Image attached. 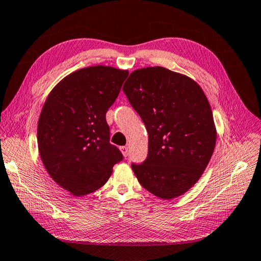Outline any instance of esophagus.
I'll return each instance as SVG.
<instances>
[{
    "instance_id": "34e87169",
    "label": "esophagus",
    "mask_w": 261,
    "mask_h": 261,
    "mask_svg": "<svg viewBox=\"0 0 261 261\" xmlns=\"http://www.w3.org/2000/svg\"><path fill=\"white\" fill-rule=\"evenodd\" d=\"M120 150H121V152H122V154L124 155V156H126L128 155V153H129V149H128V147H120Z\"/></svg>"
}]
</instances>
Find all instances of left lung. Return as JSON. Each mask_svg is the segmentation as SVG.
<instances>
[{
  "instance_id": "8db88e82",
  "label": "left lung",
  "mask_w": 261,
  "mask_h": 261,
  "mask_svg": "<svg viewBox=\"0 0 261 261\" xmlns=\"http://www.w3.org/2000/svg\"><path fill=\"white\" fill-rule=\"evenodd\" d=\"M123 92L149 135L147 159L132 165L138 181L161 199L184 195L201 177L216 147L207 96L191 77L162 66L133 71Z\"/></svg>"
}]
</instances>
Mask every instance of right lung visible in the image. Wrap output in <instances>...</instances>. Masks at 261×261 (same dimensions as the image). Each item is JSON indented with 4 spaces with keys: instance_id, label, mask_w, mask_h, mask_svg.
I'll list each match as a JSON object with an SVG mask.
<instances>
[{
    "instance_id": "1",
    "label": "right lung",
    "mask_w": 261,
    "mask_h": 261,
    "mask_svg": "<svg viewBox=\"0 0 261 261\" xmlns=\"http://www.w3.org/2000/svg\"><path fill=\"white\" fill-rule=\"evenodd\" d=\"M129 74L107 65L88 66L66 75L44 102L38 123V147L50 177L80 197L105 185L123 159L110 143L106 113Z\"/></svg>"
}]
</instances>
